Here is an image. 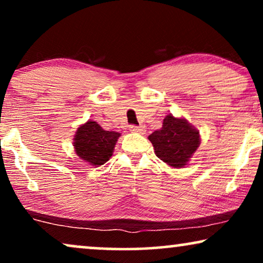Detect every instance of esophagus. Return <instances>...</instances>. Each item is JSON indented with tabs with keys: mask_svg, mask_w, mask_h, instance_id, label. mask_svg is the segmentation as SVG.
Segmentation results:
<instances>
[{
	"mask_svg": "<svg viewBox=\"0 0 263 263\" xmlns=\"http://www.w3.org/2000/svg\"><path fill=\"white\" fill-rule=\"evenodd\" d=\"M129 131H131V132H136V134H144L145 128L143 127V126L131 125V126H129Z\"/></svg>",
	"mask_w": 263,
	"mask_h": 263,
	"instance_id": "esophagus-1",
	"label": "esophagus"
}]
</instances>
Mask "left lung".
<instances>
[{"instance_id":"8db88e82","label":"left lung","mask_w":263,"mask_h":263,"mask_svg":"<svg viewBox=\"0 0 263 263\" xmlns=\"http://www.w3.org/2000/svg\"><path fill=\"white\" fill-rule=\"evenodd\" d=\"M156 156L171 167H184L200 144L199 131L183 118L165 116L162 127L148 137Z\"/></svg>"}]
</instances>
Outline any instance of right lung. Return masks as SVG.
Listing matches in <instances>:
<instances>
[{"mask_svg": "<svg viewBox=\"0 0 263 263\" xmlns=\"http://www.w3.org/2000/svg\"><path fill=\"white\" fill-rule=\"evenodd\" d=\"M119 137V132L105 131L96 121L88 120L76 129L72 144L82 160L99 166L110 159Z\"/></svg>", "mask_w": 263, "mask_h": 263, "instance_id": "obj_1", "label": "right lung"}]
</instances>
